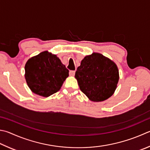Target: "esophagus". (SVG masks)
Masks as SVG:
<instances>
[{"mask_svg": "<svg viewBox=\"0 0 150 150\" xmlns=\"http://www.w3.org/2000/svg\"><path fill=\"white\" fill-rule=\"evenodd\" d=\"M75 73V71H73V70L69 71V75L70 76H74Z\"/></svg>", "mask_w": 150, "mask_h": 150, "instance_id": "1", "label": "esophagus"}]
</instances>
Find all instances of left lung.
<instances>
[{"mask_svg":"<svg viewBox=\"0 0 150 150\" xmlns=\"http://www.w3.org/2000/svg\"><path fill=\"white\" fill-rule=\"evenodd\" d=\"M81 91L93 102H102L111 96L119 81L116 64L99 53L86 56L75 72Z\"/></svg>","mask_w":150,"mask_h":150,"instance_id":"8db88e82","label":"left lung"}]
</instances>
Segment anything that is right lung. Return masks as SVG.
<instances>
[{
  "label": "right lung",
  "instance_id": "1",
  "mask_svg": "<svg viewBox=\"0 0 150 150\" xmlns=\"http://www.w3.org/2000/svg\"><path fill=\"white\" fill-rule=\"evenodd\" d=\"M25 79L32 92L48 97L60 89L69 70L56 55L45 51L30 58L25 66Z\"/></svg>",
  "mask_w": 150,
  "mask_h": 150
}]
</instances>
